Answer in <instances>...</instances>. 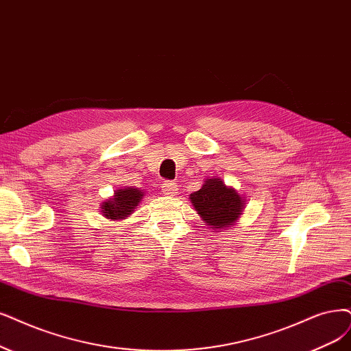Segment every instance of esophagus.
<instances>
[{"label": "esophagus", "instance_id": "esophagus-1", "mask_svg": "<svg viewBox=\"0 0 351 351\" xmlns=\"http://www.w3.org/2000/svg\"><path fill=\"white\" fill-rule=\"evenodd\" d=\"M162 192L165 195H175L178 192V185L173 182V180H165L162 184Z\"/></svg>", "mask_w": 351, "mask_h": 351}]
</instances>
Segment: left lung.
Instances as JSON below:
<instances>
[{"label":"left lung","instance_id":"8db88e82","mask_svg":"<svg viewBox=\"0 0 351 351\" xmlns=\"http://www.w3.org/2000/svg\"><path fill=\"white\" fill-rule=\"evenodd\" d=\"M191 202L211 228L231 227L241 214L244 201L239 193L227 188L221 179H206L202 188L191 193Z\"/></svg>","mask_w":351,"mask_h":351}]
</instances>
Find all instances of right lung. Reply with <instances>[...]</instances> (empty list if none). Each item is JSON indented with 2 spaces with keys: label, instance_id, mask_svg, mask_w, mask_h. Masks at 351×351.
<instances>
[{
  "label": "right lung",
  "instance_id": "right-lung-1",
  "mask_svg": "<svg viewBox=\"0 0 351 351\" xmlns=\"http://www.w3.org/2000/svg\"><path fill=\"white\" fill-rule=\"evenodd\" d=\"M143 192L136 188H125L115 192L112 199L104 202L102 213L110 219H124L127 215L134 211L141 201Z\"/></svg>",
  "mask_w": 351,
  "mask_h": 351
}]
</instances>
